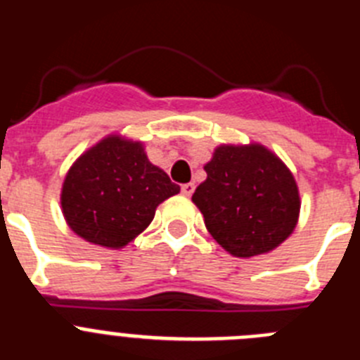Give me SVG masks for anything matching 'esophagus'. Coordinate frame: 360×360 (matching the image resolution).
I'll use <instances>...</instances> for the list:
<instances>
[{
  "instance_id": "esophagus-1",
  "label": "esophagus",
  "mask_w": 360,
  "mask_h": 360,
  "mask_svg": "<svg viewBox=\"0 0 360 360\" xmlns=\"http://www.w3.org/2000/svg\"><path fill=\"white\" fill-rule=\"evenodd\" d=\"M195 193V184H184L182 186V195L186 196H191Z\"/></svg>"
}]
</instances>
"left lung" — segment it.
<instances>
[{
  "instance_id": "obj_1",
  "label": "left lung",
  "mask_w": 360,
  "mask_h": 360,
  "mask_svg": "<svg viewBox=\"0 0 360 360\" xmlns=\"http://www.w3.org/2000/svg\"><path fill=\"white\" fill-rule=\"evenodd\" d=\"M193 202L227 252L250 257L276 249L295 229L299 191L288 167L259 144L219 146Z\"/></svg>"
}]
</instances>
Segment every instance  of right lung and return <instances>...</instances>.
Masks as SVG:
<instances>
[{
    "instance_id": "add662e5",
    "label": "right lung",
    "mask_w": 360,
    "mask_h": 360,
    "mask_svg": "<svg viewBox=\"0 0 360 360\" xmlns=\"http://www.w3.org/2000/svg\"><path fill=\"white\" fill-rule=\"evenodd\" d=\"M180 187L153 165L141 142L106 136L81 155L63 184V214L90 243L120 249L155 218L158 203Z\"/></svg>"
}]
</instances>
